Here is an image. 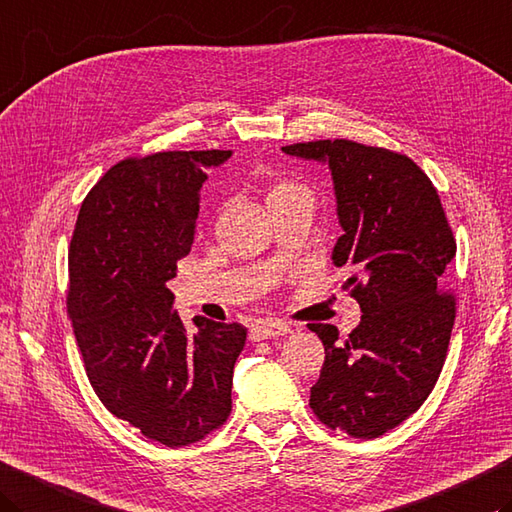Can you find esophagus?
Listing matches in <instances>:
<instances>
[{
    "mask_svg": "<svg viewBox=\"0 0 512 512\" xmlns=\"http://www.w3.org/2000/svg\"><path fill=\"white\" fill-rule=\"evenodd\" d=\"M290 326L284 322H262L250 328V342H259V339H270L279 335H288Z\"/></svg>",
    "mask_w": 512,
    "mask_h": 512,
    "instance_id": "1",
    "label": "esophagus"
}]
</instances>
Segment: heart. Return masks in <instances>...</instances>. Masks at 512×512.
<instances>
[{
	"label": "heart",
	"mask_w": 512,
	"mask_h": 512,
	"mask_svg": "<svg viewBox=\"0 0 512 512\" xmlns=\"http://www.w3.org/2000/svg\"><path fill=\"white\" fill-rule=\"evenodd\" d=\"M299 193H306V188H302L299 184H293V182H277L273 188H270L268 204L270 202H277V199H286V197L299 195Z\"/></svg>",
	"instance_id": "obj_1"
}]
</instances>
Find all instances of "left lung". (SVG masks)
I'll return each mask as SVG.
<instances>
[{"mask_svg": "<svg viewBox=\"0 0 512 512\" xmlns=\"http://www.w3.org/2000/svg\"><path fill=\"white\" fill-rule=\"evenodd\" d=\"M326 164L344 235L333 264L362 322L346 339L313 324L326 359L310 388V408L328 428L373 439L426 402L442 373L455 322L453 295L439 293L457 244L437 188L413 159L348 139L282 148Z\"/></svg>", "mask_w": 512, "mask_h": 512, "instance_id": "1", "label": "left lung"}]
</instances>
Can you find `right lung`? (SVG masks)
Returning <instances> with one entry per match:
<instances>
[{
  "mask_svg": "<svg viewBox=\"0 0 512 512\" xmlns=\"http://www.w3.org/2000/svg\"><path fill=\"white\" fill-rule=\"evenodd\" d=\"M233 150L124 159L86 195L68 250V313L90 386L115 417L170 448L222 426L242 324L184 326L168 282L190 253L206 170Z\"/></svg>",
  "mask_w": 512,
  "mask_h": 512,
  "instance_id": "add662e5",
  "label": "right lung"
}]
</instances>
